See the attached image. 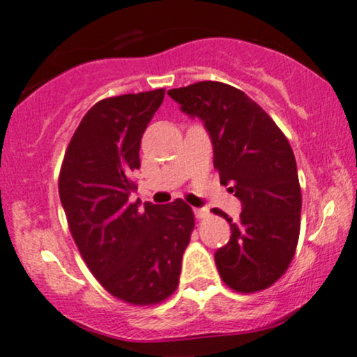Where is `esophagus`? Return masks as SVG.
<instances>
[{"label":"esophagus","instance_id":"obj_1","mask_svg":"<svg viewBox=\"0 0 357 357\" xmlns=\"http://www.w3.org/2000/svg\"><path fill=\"white\" fill-rule=\"evenodd\" d=\"M192 213H195L196 218L203 220V218H206L208 215H210V210H208V208H192Z\"/></svg>","mask_w":357,"mask_h":357}]
</instances>
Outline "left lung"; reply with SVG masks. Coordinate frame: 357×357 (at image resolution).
Wrapping results in <instances>:
<instances>
[{
    "instance_id": "1",
    "label": "left lung",
    "mask_w": 357,
    "mask_h": 357,
    "mask_svg": "<svg viewBox=\"0 0 357 357\" xmlns=\"http://www.w3.org/2000/svg\"><path fill=\"white\" fill-rule=\"evenodd\" d=\"M179 109L203 122L213 144L220 183L241 203L240 218L213 210L231 236L215 252L220 277L236 292L267 289L292 261L301 231V184L292 147L260 105L245 92L198 82L167 90Z\"/></svg>"
}]
</instances>
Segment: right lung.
<instances>
[{"instance_id":"obj_1","label":"right lung","mask_w":357,"mask_h":357,"mask_svg":"<svg viewBox=\"0 0 357 357\" xmlns=\"http://www.w3.org/2000/svg\"><path fill=\"white\" fill-rule=\"evenodd\" d=\"M165 90L110 97L85 114L65 153L60 202L90 272L121 301L151 305L174 292L195 227L183 199L130 203L147 124Z\"/></svg>"}]
</instances>
